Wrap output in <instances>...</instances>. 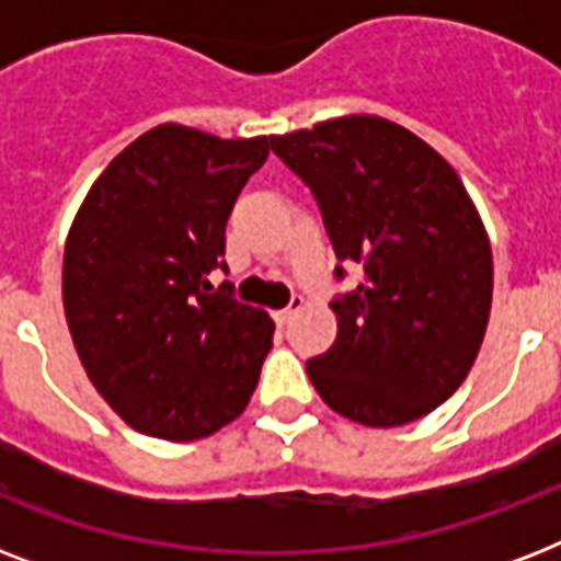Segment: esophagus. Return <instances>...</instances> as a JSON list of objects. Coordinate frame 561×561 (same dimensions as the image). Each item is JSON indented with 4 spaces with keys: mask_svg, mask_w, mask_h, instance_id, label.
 <instances>
[{
    "mask_svg": "<svg viewBox=\"0 0 561 561\" xmlns=\"http://www.w3.org/2000/svg\"><path fill=\"white\" fill-rule=\"evenodd\" d=\"M302 308H306V299L294 297V299H290L288 308H282V311H276V314H273V320H276V323H279V325H288L290 320H294V317H297L299 311H302Z\"/></svg>",
    "mask_w": 561,
    "mask_h": 561,
    "instance_id": "obj_1",
    "label": "esophagus"
}]
</instances>
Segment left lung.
<instances>
[{
  "label": "left lung",
  "instance_id": "8db88e82",
  "mask_svg": "<svg viewBox=\"0 0 561 561\" xmlns=\"http://www.w3.org/2000/svg\"><path fill=\"white\" fill-rule=\"evenodd\" d=\"M271 148L311 186L337 259L364 271L329 306L337 337L306 364L314 390L367 427L425 416L466 381L492 311V247L460 174L369 113L271 136Z\"/></svg>",
  "mask_w": 561,
  "mask_h": 561
}]
</instances>
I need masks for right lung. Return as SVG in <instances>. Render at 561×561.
Returning a JSON list of instances; mask_svg holds the SVG:
<instances>
[{"instance_id":"obj_1","label":"right lung","mask_w":561,"mask_h":561,"mask_svg":"<svg viewBox=\"0 0 561 561\" xmlns=\"http://www.w3.org/2000/svg\"><path fill=\"white\" fill-rule=\"evenodd\" d=\"M271 136L165 122L92 183L64 250V311L101 399L139 434L188 443L244 413L273 320L211 290L236 197Z\"/></svg>"}]
</instances>
